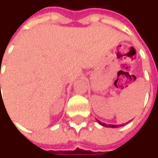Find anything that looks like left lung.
I'll use <instances>...</instances> for the list:
<instances>
[{
  "label": "left lung",
  "mask_w": 158,
  "mask_h": 158,
  "mask_svg": "<svg viewBox=\"0 0 158 158\" xmlns=\"http://www.w3.org/2000/svg\"><path fill=\"white\" fill-rule=\"evenodd\" d=\"M97 122L101 124V125H103V126H106V127H111V128H115V127H118V125H113V124H106V123H102V122H100V121H98L97 120ZM123 125V124H122ZM120 126H121V124H120Z\"/></svg>",
  "instance_id": "left-lung-1"
}]
</instances>
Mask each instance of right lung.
Segmentation results:
<instances>
[{
	"label": "right lung",
	"mask_w": 158,
	"mask_h": 158,
	"mask_svg": "<svg viewBox=\"0 0 158 158\" xmlns=\"http://www.w3.org/2000/svg\"><path fill=\"white\" fill-rule=\"evenodd\" d=\"M0 86H1V85H0Z\"/></svg>",
	"instance_id": "1"
}]
</instances>
